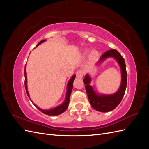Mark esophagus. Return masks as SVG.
<instances>
[{
	"mask_svg": "<svg viewBox=\"0 0 149 149\" xmlns=\"http://www.w3.org/2000/svg\"><path fill=\"white\" fill-rule=\"evenodd\" d=\"M83 74H84V73L83 70H79L77 71V72H76V77H77V78L81 79L83 77Z\"/></svg>",
	"mask_w": 149,
	"mask_h": 149,
	"instance_id": "esophagus-1",
	"label": "esophagus"
}]
</instances>
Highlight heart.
Listing matches in <instances>:
<instances>
[{"label":"heart","mask_w":149,"mask_h":149,"mask_svg":"<svg viewBox=\"0 0 149 149\" xmlns=\"http://www.w3.org/2000/svg\"><path fill=\"white\" fill-rule=\"evenodd\" d=\"M89 49H86L85 52H84V54L85 55H86V54L89 53ZM99 56H100V53L97 51H93L91 53H90V58L92 60H96V59H97Z\"/></svg>","instance_id":"obj_1"}]
</instances>
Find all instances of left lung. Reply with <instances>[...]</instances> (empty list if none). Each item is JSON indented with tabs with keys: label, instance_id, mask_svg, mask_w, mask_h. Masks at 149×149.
Returning <instances> with one entry per match:
<instances>
[{
	"label": "left lung",
	"instance_id": "8db88e82",
	"mask_svg": "<svg viewBox=\"0 0 149 149\" xmlns=\"http://www.w3.org/2000/svg\"><path fill=\"white\" fill-rule=\"evenodd\" d=\"M108 58H112L116 60L120 66L121 71L120 85L119 89L115 93L112 94L98 93L94 89V87L90 85L91 78L89 74H86L83 79L90 104L93 109L102 112L112 111L123 100L127 86V78L125 61L120 54L116 49H110L104 53L96 63V65H100Z\"/></svg>",
	"mask_w": 149,
	"mask_h": 149
}]
</instances>
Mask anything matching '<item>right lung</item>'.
I'll return each instance as SVG.
<instances>
[{
	"label": "right lung",
	"mask_w": 149,
	"mask_h": 149,
	"mask_svg": "<svg viewBox=\"0 0 149 149\" xmlns=\"http://www.w3.org/2000/svg\"><path fill=\"white\" fill-rule=\"evenodd\" d=\"M46 40H42V41H40L37 44V45L35 47V48L38 47V45H40V44H42V43L45 42ZM26 63L25 66V86L26 94H27L28 97L30 98V95H29V91H28V88H27V77H26ZM75 76H76L75 74H73V76H72V77L69 80L68 83L67 87H66V93L65 100L64 102L61 103L60 105L58 106L54 107V108H52V109H41V108H40L39 107H38L36 104H35L33 102L31 101L30 100V101L36 107L38 108V109L40 111L43 112V114H45L48 115V116H58V115L61 114V113H63V112H64L66 110L68 107L69 102H70V94H71V91H72V89H73V84L74 81L75 79Z\"/></svg>",
	"instance_id": "right-lung-1"
}]
</instances>
